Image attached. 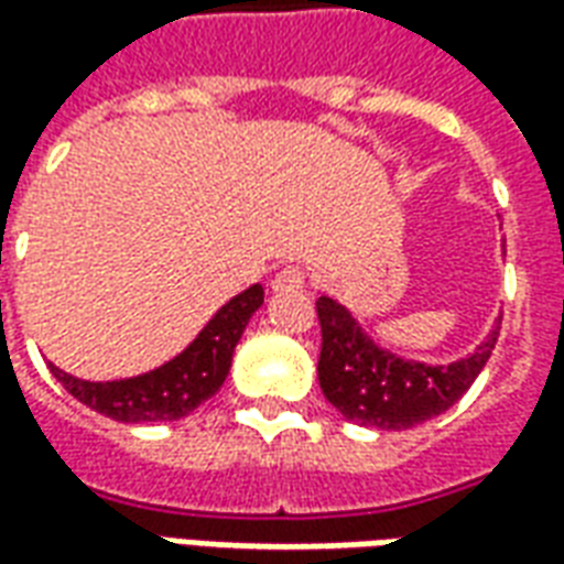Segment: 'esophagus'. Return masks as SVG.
Returning a JSON list of instances; mask_svg holds the SVG:
<instances>
[{"label":"esophagus","mask_w":564,"mask_h":564,"mask_svg":"<svg viewBox=\"0 0 564 564\" xmlns=\"http://www.w3.org/2000/svg\"><path fill=\"white\" fill-rule=\"evenodd\" d=\"M305 269L286 265V269H281L271 278V290H274V293H293V290H302V286H305Z\"/></svg>","instance_id":"34e87169"}]
</instances>
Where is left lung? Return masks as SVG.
Returning a JSON list of instances; mask_svg holds the SVG:
<instances>
[{
  "mask_svg": "<svg viewBox=\"0 0 564 564\" xmlns=\"http://www.w3.org/2000/svg\"><path fill=\"white\" fill-rule=\"evenodd\" d=\"M317 317L323 332L317 362L319 390L344 420L383 432L420 425L459 402L496 350L501 329L498 317L471 354L447 366H435L380 347L362 329L354 311L332 295L317 299Z\"/></svg>",
  "mask_w": 564,
  "mask_h": 564,
  "instance_id": "left-lung-1",
  "label": "left lung"
}]
</instances>
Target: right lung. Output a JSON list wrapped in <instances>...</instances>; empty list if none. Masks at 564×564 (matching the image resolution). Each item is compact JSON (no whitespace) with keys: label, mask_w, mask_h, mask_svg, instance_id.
Listing matches in <instances>:
<instances>
[{"label":"right lung","mask_w":564,"mask_h":564,"mask_svg":"<svg viewBox=\"0 0 564 564\" xmlns=\"http://www.w3.org/2000/svg\"><path fill=\"white\" fill-rule=\"evenodd\" d=\"M262 302V283L247 286L202 326L181 354L135 378L84 380L56 366H51V371L80 404L117 423H174L220 390L232 368L235 347Z\"/></svg>","instance_id":"add662e5"}]
</instances>
